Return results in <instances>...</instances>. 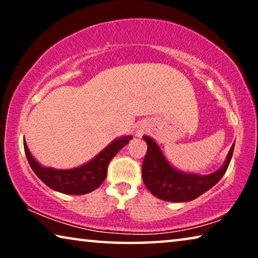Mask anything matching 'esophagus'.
<instances>
[{
  "label": "esophagus",
  "mask_w": 258,
  "mask_h": 258,
  "mask_svg": "<svg viewBox=\"0 0 258 258\" xmlns=\"http://www.w3.org/2000/svg\"><path fill=\"white\" fill-rule=\"evenodd\" d=\"M139 134H140V133H139Z\"/></svg>",
  "instance_id": "obj_1"
}]
</instances>
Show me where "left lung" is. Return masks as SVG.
<instances>
[{"label": "left lung", "mask_w": 258, "mask_h": 258, "mask_svg": "<svg viewBox=\"0 0 258 258\" xmlns=\"http://www.w3.org/2000/svg\"><path fill=\"white\" fill-rule=\"evenodd\" d=\"M143 140L148 144L142 165L143 182L154 196L168 202H188L213 188L227 171L235 147L232 144L227 160L217 171L201 176L186 174L172 168L153 139L143 136Z\"/></svg>", "instance_id": "left-lung-1"}]
</instances>
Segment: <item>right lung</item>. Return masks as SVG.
Instances as JSON below:
<instances>
[{
	"mask_svg": "<svg viewBox=\"0 0 258 258\" xmlns=\"http://www.w3.org/2000/svg\"><path fill=\"white\" fill-rule=\"evenodd\" d=\"M132 139V136H124L115 140L103 151H101L94 160L79 168L67 169V170L42 167L31 156L26 141H24L23 146L24 153H26L27 160L29 162L31 169L44 184L62 194L84 195V194L94 191L102 184V182L107 177L109 162Z\"/></svg>",
	"mask_w": 258,
	"mask_h": 258,
	"instance_id": "obj_1",
	"label": "right lung"
}]
</instances>
